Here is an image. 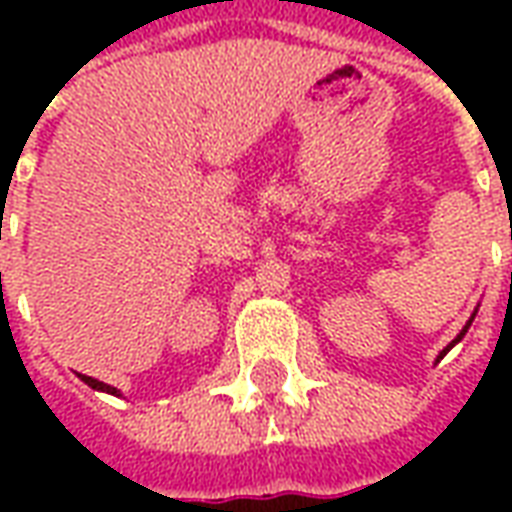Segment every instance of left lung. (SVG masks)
I'll return each mask as SVG.
<instances>
[{
    "mask_svg": "<svg viewBox=\"0 0 512 512\" xmlns=\"http://www.w3.org/2000/svg\"><path fill=\"white\" fill-rule=\"evenodd\" d=\"M469 326H472V321H469V323H466V326H463V332H461V334H458V337H455V340H452V343H450V345H447V348H444V351H441V356L447 354V351H450L452 345H455V343H458V340H461V337H463V334H466V329H469ZM441 356H439V359H441Z\"/></svg>",
    "mask_w": 512,
    "mask_h": 512,
    "instance_id": "1",
    "label": "left lung"
}]
</instances>
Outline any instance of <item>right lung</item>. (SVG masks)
Wrapping results in <instances>:
<instances>
[{"instance_id":"obj_1","label":"right lung","mask_w":512,"mask_h":512,"mask_svg":"<svg viewBox=\"0 0 512 512\" xmlns=\"http://www.w3.org/2000/svg\"><path fill=\"white\" fill-rule=\"evenodd\" d=\"M82 381H84V384H87V386H93V389H104V392H112V395H117V389H115V386L104 384V381H98V378L82 376Z\"/></svg>"}]
</instances>
